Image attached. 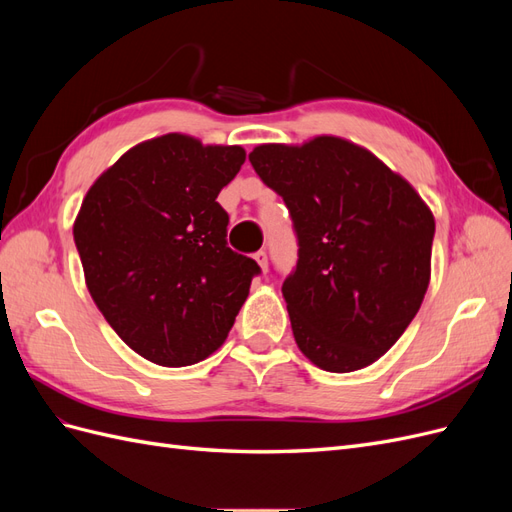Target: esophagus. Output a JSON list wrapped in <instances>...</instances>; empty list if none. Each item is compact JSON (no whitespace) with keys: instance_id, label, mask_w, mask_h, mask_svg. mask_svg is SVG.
Returning <instances> with one entry per match:
<instances>
[{"instance_id":"esophagus-1","label":"esophagus","mask_w":512,"mask_h":512,"mask_svg":"<svg viewBox=\"0 0 512 512\" xmlns=\"http://www.w3.org/2000/svg\"><path fill=\"white\" fill-rule=\"evenodd\" d=\"M254 260L258 262V267H260V271H262V273H267V269H269V262H267V252H265V250H260V252H256V254H254Z\"/></svg>"}]
</instances>
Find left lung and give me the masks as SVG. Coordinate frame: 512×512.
Returning <instances> with one entry per match:
<instances>
[{
    "label": "left lung",
    "mask_w": 512,
    "mask_h": 512,
    "mask_svg": "<svg viewBox=\"0 0 512 512\" xmlns=\"http://www.w3.org/2000/svg\"><path fill=\"white\" fill-rule=\"evenodd\" d=\"M250 162L284 198L299 237L297 269L282 286L299 350L333 374L376 363L425 299L431 209L369 149L339 136L258 145Z\"/></svg>",
    "instance_id": "8db88e82"
}]
</instances>
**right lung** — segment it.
<instances>
[{
    "instance_id": "obj_1",
    "label": "right lung",
    "mask_w": 512,
    "mask_h": 512,
    "mask_svg": "<svg viewBox=\"0 0 512 512\" xmlns=\"http://www.w3.org/2000/svg\"><path fill=\"white\" fill-rule=\"evenodd\" d=\"M245 162L239 145L170 132L128 149L74 220L85 284L113 331L162 367L205 361L235 324L260 267L226 245L215 198Z\"/></svg>"
}]
</instances>
